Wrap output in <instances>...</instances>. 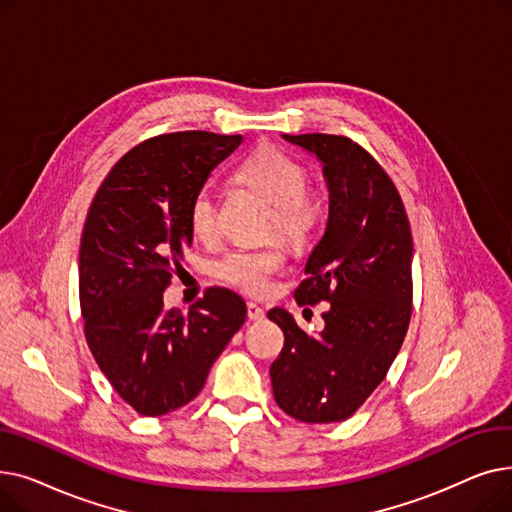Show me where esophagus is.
<instances>
[{
	"label": "esophagus",
	"instance_id": "obj_1",
	"mask_svg": "<svg viewBox=\"0 0 512 512\" xmlns=\"http://www.w3.org/2000/svg\"><path fill=\"white\" fill-rule=\"evenodd\" d=\"M247 317L251 321H261L265 317V311L257 303H247Z\"/></svg>",
	"mask_w": 512,
	"mask_h": 512
}]
</instances>
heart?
I'll return each instance as SVG.
<instances>
[{
	"instance_id": "1",
	"label": "heart",
	"mask_w": 512,
	"mask_h": 512,
	"mask_svg": "<svg viewBox=\"0 0 512 512\" xmlns=\"http://www.w3.org/2000/svg\"><path fill=\"white\" fill-rule=\"evenodd\" d=\"M236 178L274 205L272 232H278L294 247L305 245L319 224L321 203L307 191L309 174L299 159L280 149L263 147L242 161ZM188 226L201 240L218 234V205L209 188H201L188 205ZM282 265L284 249L272 242L259 249L226 253L213 263V274L242 292L263 294Z\"/></svg>"
}]
</instances>
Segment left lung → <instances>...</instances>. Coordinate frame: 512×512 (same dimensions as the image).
<instances>
[{"mask_svg": "<svg viewBox=\"0 0 512 512\" xmlns=\"http://www.w3.org/2000/svg\"><path fill=\"white\" fill-rule=\"evenodd\" d=\"M324 166L330 211L294 290L299 305L330 301L326 328L305 334L286 309L272 363L278 407L305 423L351 417L382 384L405 340L413 301V236L394 182L363 147L334 134H284Z\"/></svg>", "mask_w": 512, "mask_h": 512, "instance_id": "1", "label": "left lung"}]
</instances>
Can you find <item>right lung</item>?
<instances>
[{
	"label": "right lung",
	"instance_id": "right-lung-1",
	"mask_svg": "<svg viewBox=\"0 0 512 512\" xmlns=\"http://www.w3.org/2000/svg\"><path fill=\"white\" fill-rule=\"evenodd\" d=\"M240 143L203 130L149 139L91 203L78 255L85 336L105 378L145 417L191 402L245 324V301L226 288H209L186 315L164 307L172 267L193 242L188 205Z\"/></svg>",
	"mask_w": 512,
	"mask_h": 512
}]
</instances>
